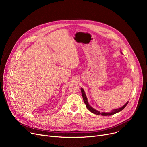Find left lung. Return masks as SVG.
Here are the masks:
<instances>
[{"label":"left lung","instance_id":"1","mask_svg":"<svg viewBox=\"0 0 147 147\" xmlns=\"http://www.w3.org/2000/svg\"><path fill=\"white\" fill-rule=\"evenodd\" d=\"M81 92H82V96H83V101L84 102V104H86V106L87 107V109L90 111L92 112V113H94L95 114H97V115H99V114H101L102 115H113L115 113H117L120 111H121L123 109H124L125 107L127 105L129 101H127L124 105H123V107L119 108V109H114V110H113L110 113H104V112H102V113H100L99 111H97L96 110L93 109L88 103V99H87V97L86 96V94L85 93H84V91L83 90V89L81 88Z\"/></svg>","mask_w":147,"mask_h":147}]
</instances>
